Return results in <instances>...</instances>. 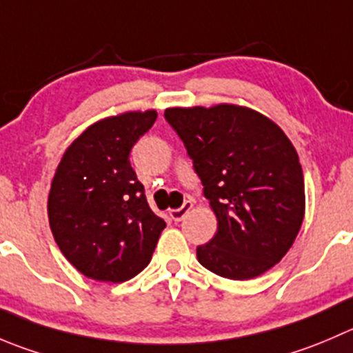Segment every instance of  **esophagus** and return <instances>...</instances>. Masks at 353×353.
I'll list each match as a JSON object with an SVG mask.
<instances>
[{
    "label": "esophagus",
    "mask_w": 353,
    "mask_h": 353,
    "mask_svg": "<svg viewBox=\"0 0 353 353\" xmlns=\"http://www.w3.org/2000/svg\"><path fill=\"white\" fill-rule=\"evenodd\" d=\"M191 208H193V201L186 200V201H184V203H183V207L174 208V210H170V217H172V221L181 222L184 217H186V214L191 210Z\"/></svg>",
    "instance_id": "esophagus-1"
}]
</instances>
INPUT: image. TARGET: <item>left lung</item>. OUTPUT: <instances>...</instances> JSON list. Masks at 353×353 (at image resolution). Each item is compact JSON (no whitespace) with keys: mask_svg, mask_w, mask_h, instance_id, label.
<instances>
[{"mask_svg":"<svg viewBox=\"0 0 353 353\" xmlns=\"http://www.w3.org/2000/svg\"><path fill=\"white\" fill-rule=\"evenodd\" d=\"M183 139L217 232L198 262L228 279H253L286 255L305 214L299 153L278 124L238 105L167 108Z\"/></svg>","mask_w":353,"mask_h":353,"instance_id":"left-lung-1","label":"left lung"}]
</instances>
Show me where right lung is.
Returning a JSON list of instances; mask_svg holds the SVG:
<instances>
[{
	"label": "right lung",
	"instance_id": "right-lung-1",
	"mask_svg": "<svg viewBox=\"0 0 353 353\" xmlns=\"http://www.w3.org/2000/svg\"><path fill=\"white\" fill-rule=\"evenodd\" d=\"M155 121V110L98 121L58 163L48 196L50 228L85 278L124 283L152 260L165 221L150 208L129 153Z\"/></svg>",
	"mask_w": 353,
	"mask_h": 353
}]
</instances>
